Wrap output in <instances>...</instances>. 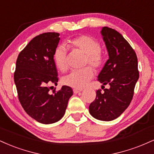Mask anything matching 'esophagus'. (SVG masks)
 I'll return each mask as SVG.
<instances>
[{"label": "esophagus", "instance_id": "esophagus-1", "mask_svg": "<svg viewBox=\"0 0 154 154\" xmlns=\"http://www.w3.org/2000/svg\"><path fill=\"white\" fill-rule=\"evenodd\" d=\"M73 91H74V93H81V92L82 91V90L76 89V88H75V89H73Z\"/></svg>", "mask_w": 154, "mask_h": 154}]
</instances>
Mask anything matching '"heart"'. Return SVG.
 Here are the masks:
<instances>
[{"mask_svg":"<svg viewBox=\"0 0 154 154\" xmlns=\"http://www.w3.org/2000/svg\"><path fill=\"white\" fill-rule=\"evenodd\" d=\"M69 46L73 50H78L85 54L84 65H90L97 71L103 68L106 58L100 49L99 40L88 35H80L70 39ZM54 60L56 67L61 72L66 71L68 69L67 50L63 45H59L54 52ZM94 72L91 67H85L79 70H74L62 78L65 85L76 89H82L93 79Z\"/></svg>","mask_w":154,"mask_h":154,"instance_id":"obj_1","label":"heart"}]
</instances>
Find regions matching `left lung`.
<instances>
[{
  "label": "left lung",
  "instance_id": "1",
  "mask_svg": "<svg viewBox=\"0 0 154 154\" xmlns=\"http://www.w3.org/2000/svg\"><path fill=\"white\" fill-rule=\"evenodd\" d=\"M101 34L109 59L98 75V80L103 85L109 84L110 88L104 89L103 93L100 89L96 91L89 111L95 119L111 121L122 114L132 99L139 78L137 58L130 43L115 29L104 26Z\"/></svg>",
  "mask_w": 154,
  "mask_h": 154
}]
</instances>
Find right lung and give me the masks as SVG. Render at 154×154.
Segmentation results:
<instances>
[{
  "mask_svg": "<svg viewBox=\"0 0 154 154\" xmlns=\"http://www.w3.org/2000/svg\"><path fill=\"white\" fill-rule=\"evenodd\" d=\"M59 33L45 32L35 37L19 53L14 75L21 105L32 118L42 124H52L64 115L72 89L63 85L50 92L48 85L59 80L54 52Z\"/></svg>",
  "mask_w": 154,
  "mask_h": 154,
  "instance_id": "obj_1",
  "label": "right lung"
}]
</instances>
